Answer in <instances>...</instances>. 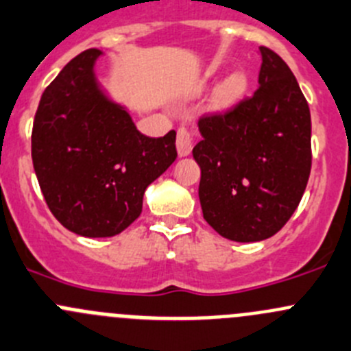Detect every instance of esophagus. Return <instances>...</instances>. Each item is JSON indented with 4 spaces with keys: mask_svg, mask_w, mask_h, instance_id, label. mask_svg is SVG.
<instances>
[{
    "mask_svg": "<svg viewBox=\"0 0 351 351\" xmlns=\"http://www.w3.org/2000/svg\"><path fill=\"white\" fill-rule=\"evenodd\" d=\"M193 147V134L190 130H186L185 127H182L176 135V151H178L180 158H185L192 152Z\"/></svg>",
    "mask_w": 351,
    "mask_h": 351,
    "instance_id": "34e87169",
    "label": "esophagus"
}]
</instances>
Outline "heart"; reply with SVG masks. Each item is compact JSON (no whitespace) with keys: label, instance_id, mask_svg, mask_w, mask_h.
Returning a JSON list of instances; mask_svg holds the SVG:
<instances>
[{"label":"heart","instance_id":"1","mask_svg":"<svg viewBox=\"0 0 351 351\" xmlns=\"http://www.w3.org/2000/svg\"><path fill=\"white\" fill-rule=\"evenodd\" d=\"M248 87V78L245 75V71L241 70H234L221 82L219 85L216 87L213 94V108L216 110H226L230 108L231 104L237 103L245 93H247Z\"/></svg>","mask_w":351,"mask_h":351}]
</instances>
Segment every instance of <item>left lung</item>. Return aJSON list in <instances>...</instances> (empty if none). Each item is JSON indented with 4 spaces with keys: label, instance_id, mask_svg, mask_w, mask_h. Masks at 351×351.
Segmentation results:
<instances>
[{
    "label": "left lung",
    "instance_id": "obj_1",
    "mask_svg": "<svg viewBox=\"0 0 351 351\" xmlns=\"http://www.w3.org/2000/svg\"><path fill=\"white\" fill-rule=\"evenodd\" d=\"M258 89L224 114L199 120L204 219L233 241L276 234L300 204L311 175V110L290 66L267 47Z\"/></svg>",
    "mask_w": 351,
    "mask_h": 351
}]
</instances>
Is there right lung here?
Returning <instances> with one entry per match:
<instances>
[{
    "instance_id": "obj_1",
    "label": "right lung",
    "mask_w": 351,
    "mask_h": 351,
    "mask_svg": "<svg viewBox=\"0 0 351 351\" xmlns=\"http://www.w3.org/2000/svg\"><path fill=\"white\" fill-rule=\"evenodd\" d=\"M103 51L75 56L40 97L32 162L47 207L87 238L121 233L142 213L145 189L176 159V132L142 135L127 106L96 77Z\"/></svg>"
}]
</instances>
